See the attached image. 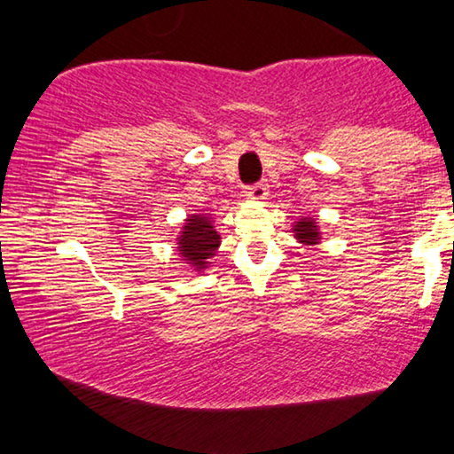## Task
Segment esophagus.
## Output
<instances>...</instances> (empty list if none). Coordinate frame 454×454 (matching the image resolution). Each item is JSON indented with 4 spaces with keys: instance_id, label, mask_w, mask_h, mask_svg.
I'll return each instance as SVG.
<instances>
[{
    "instance_id": "34e87169",
    "label": "esophagus",
    "mask_w": 454,
    "mask_h": 454,
    "mask_svg": "<svg viewBox=\"0 0 454 454\" xmlns=\"http://www.w3.org/2000/svg\"><path fill=\"white\" fill-rule=\"evenodd\" d=\"M266 190H268V186L264 182H256V184H252V186H248V196L262 200L266 196Z\"/></svg>"
}]
</instances>
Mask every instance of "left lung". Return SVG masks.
Returning a JSON list of instances; mask_svg holds the SVG:
<instances>
[{
  "label": "left lung",
  "mask_w": 454,
  "mask_h": 454,
  "mask_svg": "<svg viewBox=\"0 0 454 454\" xmlns=\"http://www.w3.org/2000/svg\"><path fill=\"white\" fill-rule=\"evenodd\" d=\"M296 236L301 238L302 242H317L318 240V232H317V222L312 220H301L294 228Z\"/></svg>",
  "instance_id": "left-lung-1"
}]
</instances>
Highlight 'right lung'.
Listing matches in <instances>:
<instances>
[{"mask_svg": "<svg viewBox=\"0 0 454 454\" xmlns=\"http://www.w3.org/2000/svg\"><path fill=\"white\" fill-rule=\"evenodd\" d=\"M220 244V236L216 230L212 228L210 220L206 216H192L188 218V224L184 226V232L180 238V250L184 258L192 262V266L202 268L208 262L206 258L214 256Z\"/></svg>", "mask_w": 454, "mask_h": 454, "instance_id": "right-lung-1", "label": "right lung"}]
</instances>
